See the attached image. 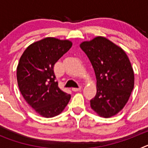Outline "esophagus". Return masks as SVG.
<instances>
[{
    "label": "esophagus",
    "mask_w": 148,
    "mask_h": 148,
    "mask_svg": "<svg viewBox=\"0 0 148 148\" xmlns=\"http://www.w3.org/2000/svg\"><path fill=\"white\" fill-rule=\"evenodd\" d=\"M82 90V87H79L78 88H75V87H73V88H72V90L73 91H74V92H77V91H79V90Z\"/></svg>",
    "instance_id": "1"
}]
</instances>
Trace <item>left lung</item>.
Segmentation results:
<instances>
[{
    "instance_id": "obj_1",
    "label": "left lung",
    "mask_w": 148,
    "mask_h": 148,
    "mask_svg": "<svg viewBox=\"0 0 148 148\" xmlns=\"http://www.w3.org/2000/svg\"><path fill=\"white\" fill-rule=\"evenodd\" d=\"M80 47L92 64L96 95L90 107L99 116L110 118L121 110L134 87V73L126 53L102 36L84 41Z\"/></svg>"
}]
</instances>
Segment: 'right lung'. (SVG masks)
<instances>
[{"mask_svg":"<svg viewBox=\"0 0 148 148\" xmlns=\"http://www.w3.org/2000/svg\"><path fill=\"white\" fill-rule=\"evenodd\" d=\"M69 40L47 37L30 44L21 56L17 67V81L23 99L37 113L52 118L62 112L71 95L55 82L53 67L71 48Z\"/></svg>","mask_w":148,"mask_h":148,"instance_id":"right-lung-1","label":"right lung"}]
</instances>
